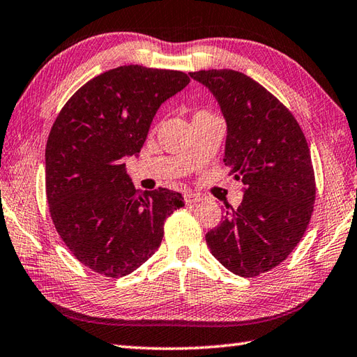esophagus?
Returning a JSON list of instances; mask_svg holds the SVG:
<instances>
[{"label": "esophagus", "mask_w": 357, "mask_h": 357, "mask_svg": "<svg viewBox=\"0 0 357 357\" xmlns=\"http://www.w3.org/2000/svg\"><path fill=\"white\" fill-rule=\"evenodd\" d=\"M202 199V197L199 193H193V192H188V193H184V202L187 206L190 204H195V202H199Z\"/></svg>", "instance_id": "34e87169"}]
</instances>
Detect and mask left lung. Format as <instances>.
<instances>
[{"label": "left lung", "mask_w": 357, "mask_h": 357, "mask_svg": "<svg viewBox=\"0 0 357 357\" xmlns=\"http://www.w3.org/2000/svg\"><path fill=\"white\" fill-rule=\"evenodd\" d=\"M218 100L227 122L225 164L244 185L241 204L206 234L212 255L252 278L284 261L302 240L316 201L308 142L291 111L260 83L232 69L190 73Z\"/></svg>", "instance_id": "8db88e82"}]
</instances>
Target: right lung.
Returning a JSON list of instances; mask_svg holds the SVG:
<instances>
[{"mask_svg": "<svg viewBox=\"0 0 357 357\" xmlns=\"http://www.w3.org/2000/svg\"><path fill=\"white\" fill-rule=\"evenodd\" d=\"M188 82L172 69L119 66L77 89L55 119L45 155L49 213L73 255L97 274L137 269L183 206L169 188L137 193L123 158L141 151L160 103Z\"/></svg>", "mask_w": 357, "mask_h": 357, "instance_id": "1", "label": "right lung"}]
</instances>
